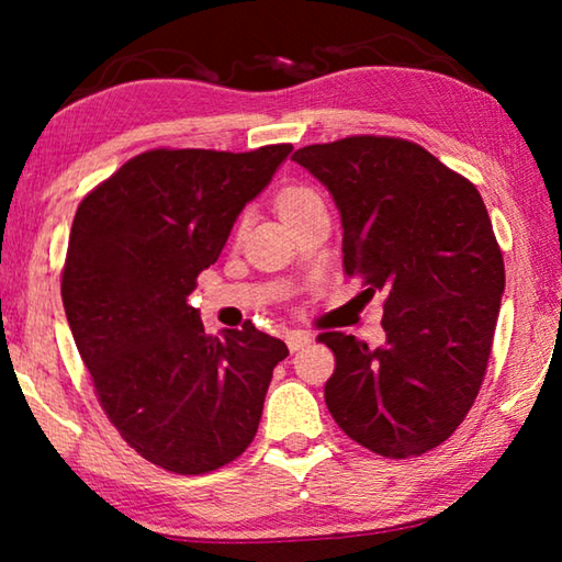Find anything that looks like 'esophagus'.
Wrapping results in <instances>:
<instances>
[{"label":"esophagus","mask_w":562,"mask_h":562,"mask_svg":"<svg viewBox=\"0 0 562 562\" xmlns=\"http://www.w3.org/2000/svg\"><path fill=\"white\" fill-rule=\"evenodd\" d=\"M284 341H288L290 351H300L302 347L312 345V335H307V331H300V329H294V331H288V337H284Z\"/></svg>","instance_id":"obj_1"}]
</instances>
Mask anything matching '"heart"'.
<instances>
[{
    "mask_svg": "<svg viewBox=\"0 0 562 562\" xmlns=\"http://www.w3.org/2000/svg\"><path fill=\"white\" fill-rule=\"evenodd\" d=\"M315 201H319L315 190H310V188H304V186L284 188L282 193L278 195V213L282 217V223L290 221L294 213H300L304 205H310V203H315Z\"/></svg>",
    "mask_w": 562,
    "mask_h": 562,
    "instance_id": "b5f03b06",
    "label": "heart"
}]
</instances>
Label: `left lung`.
<instances>
[{
    "label": "left lung",
    "instance_id": "obj_1",
    "mask_svg": "<svg viewBox=\"0 0 562 562\" xmlns=\"http://www.w3.org/2000/svg\"><path fill=\"white\" fill-rule=\"evenodd\" d=\"M292 160L335 198L345 272L364 280V294H386L382 347L345 331L317 337L337 359L329 414L379 456L431 451L479 396L506 288L483 198L404 138L349 136Z\"/></svg>",
    "mask_w": 562,
    "mask_h": 562
}]
</instances>
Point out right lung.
<instances>
[{"label":"right lung","mask_w":562,"mask_h":562,"mask_svg":"<svg viewBox=\"0 0 562 562\" xmlns=\"http://www.w3.org/2000/svg\"><path fill=\"white\" fill-rule=\"evenodd\" d=\"M290 150H146L74 215L61 300L76 349L123 441L166 471L235 461L258 434L272 369L290 355L252 322L225 339L205 335L188 304Z\"/></svg>","instance_id":"add662e5"}]
</instances>
